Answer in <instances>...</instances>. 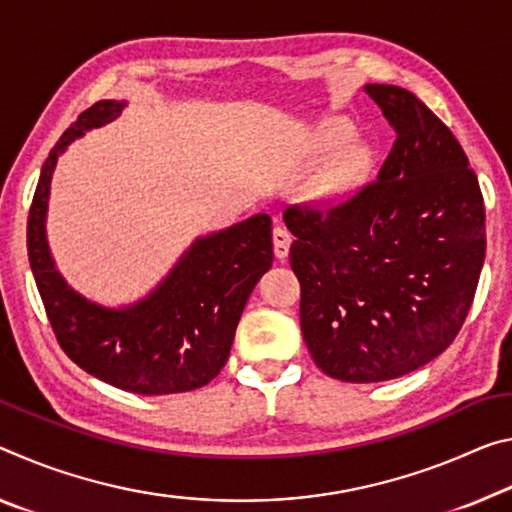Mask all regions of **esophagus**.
Listing matches in <instances>:
<instances>
[{"label": "esophagus", "mask_w": 512, "mask_h": 512, "mask_svg": "<svg viewBox=\"0 0 512 512\" xmlns=\"http://www.w3.org/2000/svg\"><path fill=\"white\" fill-rule=\"evenodd\" d=\"M289 246H291V232L287 227H273V250H275V257L278 259H285L289 255Z\"/></svg>", "instance_id": "1"}]
</instances>
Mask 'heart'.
Here are the masks:
<instances>
[{"label":"heart","mask_w":512,"mask_h":512,"mask_svg":"<svg viewBox=\"0 0 512 512\" xmlns=\"http://www.w3.org/2000/svg\"><path fill=\"white\" fill-rule=\"evenodd\" d=\"M355 127L344 118H332L323 123L319 132V145L323 152H337L353 139ZM371 168L369 145L355 143L346 148L337 159L316 175L312 184V198L321 205H337L346 200L364 182Z\"/></svg>","instance_id":"heart-1"}]
</instances>
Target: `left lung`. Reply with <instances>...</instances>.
I'll return each mask as SVG.
<instances>
[{
  "label": "left lung",
  "mask_w": 512,
  "mask_h": 512,
  "mask_svg": "<svg viewBox=\"0 0 512 512\" xmlns=\"http://www.w3.org/2000/svg\"><path fill=\"white\" fill-rule=\"evenodd\" d=\"M364 91L396 129L378 180L328 212H285L307 351L344 383L399 378L446 351L485 259L481 186L451 129L405 88Z\"/></svg>",
  "instance_id": "8db88e82"
}]
</instances>
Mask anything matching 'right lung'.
<instances>
[{
    "label": "right lung",
    "instance_id": "add662e5",
    "mask_svg": "<svg viewBox=\"0 0 512 512\" xmlns=\"http://www.w3.org/2000/svg\"><path fill=\"white\" fill-rule=\"evenodd\" d=\"M125 107V100L93 104L52 148L29 209V264L54 335L72 362L125 392H191L225 367L248 296L271 269V216L255 214L198 237L136 303L107 307L72 289L56 269L45 227L56 161L72 141L116 120Z\"/></svg>",
    "mask_w": 512,
    "mask_h": 512
}]
</instances>
